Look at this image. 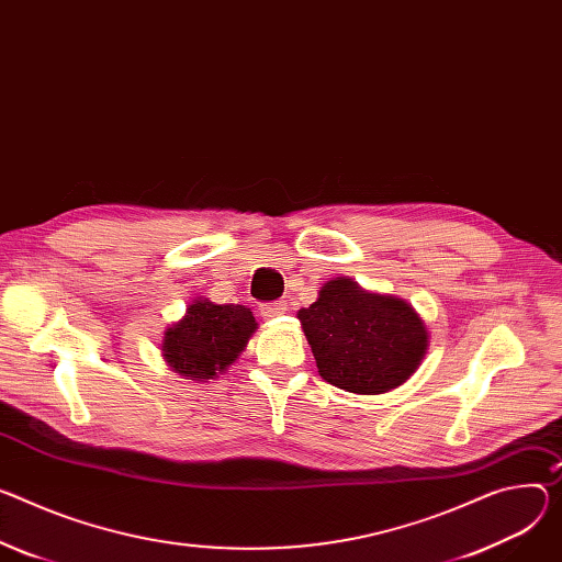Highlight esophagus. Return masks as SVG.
<instances>
[{"mask_svg":"<svg viewBox=\"0 0 562 562\" xmlns=\"http://www.w3.org/2000/svg\"><path fill=\"white\" fill-rule=\"evenodd\" d=\"M286 310H289V307H286V302H284V300H278V302H269V304H262L260 314H262V318H267V321H273V318L282 316Z\"/></svg>","mask_w":562,"mask_h":562,"instance_id":"34e87169","label":"esophagus"}]
</instances>
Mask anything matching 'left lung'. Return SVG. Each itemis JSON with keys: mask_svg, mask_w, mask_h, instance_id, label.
<instances>
[{"mask_svg": "<svg viewBox=\"0 0 562 562\" xmlns=\"http://www.w3.org/2000/svg\"><path fill=\"white\" fill-rule=\"evenodd\" d=\"M321 376L353 394H383L422 366L430 334L403 297L363 289L351 278L327 280L314 304L297 312Z\"/></svg>", "mask_w": 562, "mask_h": 562, "instance_id": "8db88e82", "label": "left lung"}]
</instances>
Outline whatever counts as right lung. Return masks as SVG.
<instances>
[{"instance_id": "obj_1", "label": "right lung", "mask_w": 562, "mask_h": 562, "mask_svg": "<svg viewBox=\"0 0 562 562\" xmlns=\"http://www.w3.org/2000/svg\"><path fill=\"white\" fill-rule=\"evenodd\" d=\"M258 329L244 304H215L196 297L186 316L172 323L161 342V353L172 372L194 383H209L226 374Z\"/></svg>"}]
</instances>
